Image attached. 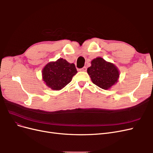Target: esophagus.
Here are the masks:
<instances>
[{"label": "esophagus", "mask_w": 153, "mask_h": 153, "mask_svg": "<svg viewBox=\"0 0 153 153\" xmlns=\"http://www.w3.org/2000/svg\"><path fill=\"white\" fill-rule=\"evenodd\" d=\"M79 70L80 71H87V68L85 66H84V67H83L82 68H80Z\"/></svg>", "instance_id": "esophagus-1"}]
</instances>
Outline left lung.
<instances>
[{
	"label": "left lung",
	"mask_w": 153,
	"mask_h": 153,
	"mask_svg": "<svg viewBox=\"0 0 153 153\" xmlns=\"http://www.w3.org/2000/svg\"><path fill=\"white\" fill-rule=\"evenodd\" d=\"M87 73L93 84L105 90L115 84L119 76L117 68L101 57L92 60L91 66L87 68Z\"/></svg>",
	"instance_id": "left-lung-1"
}]
</instances>
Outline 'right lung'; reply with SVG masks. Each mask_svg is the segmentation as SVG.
I'll return each instance as SVG.
<instances>
[{
	"instance_id": "obj_1",
	"label": "right lung",
	"mask_w": 153,
	"mask_h": 153,
	"mask_svg": "<svg viewBox=\"0 0 153 153\" xmlns=\"http://www.w3.org/2000/svg\"><path fill=\"white\" fill-rule=\"evenodd\" d=\"M43 78L46 85L53 90H60L68 84L77 71L75 64L59 59L47 64L43 69Z\"/></svg>"
}]
</instances>
